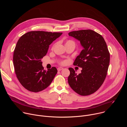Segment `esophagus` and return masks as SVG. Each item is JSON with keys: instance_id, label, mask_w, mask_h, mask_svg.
<instances>
[{"instance_id": "esophagus-1", "label": "esophagus", "mask_w": 127, "mask_h": 127, "mask_svg": "<svg viewBox=\"0 0 127 127\" xmlns=\"http://www.w3.org/2000/svg\"><path fill=\"white\" fill-rule=\"evenodd\" d=\"M63 69V68H62V67H59V68H57V70L58 71H61V70H62Z\"/></svg>"}]
</instances>
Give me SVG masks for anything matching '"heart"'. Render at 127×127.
I'll return each instance as SVG.
<instances>
[{
    "label": "heart",
    "instance_id": "obj_1",
    "mask_svg": "<svg viewBox=\"0 0 127 127\" xmlns=\"http://www.w3.org/2000/svg\"><path fill=\"white\" fill-rule=\"evenodd\" d=\"M73 45L75 46V42L71 40H68L65 42V45ZM66 62L65 61H61L60 62V63L61 65H64V64H65L66 63Z\"/></svg>",
    "mask_w": 127,
    "mask_h": 127
}]
</instances>
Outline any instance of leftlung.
I'll use <instances>...</instances> for the list:
<instances>
[{"label":"left lung","mask_w":127,"mask_h":127,"mask_svg":"<svg viewBox=\"0 0 127 127\" xmlns=\"http://www.w3.org/2000/svg\"><path fill=\"white\" fill-rule=\"evenodd\" d=\"M68 34L80 41L83 47L73 63L82 68L81 73L77 75L69 68L68 83L79 95H92L101 86L107 75L110 54L106 44L100 34L91 30L72 31Z\"/></svg>","instance_id":"8db88e82"}]
</instances>
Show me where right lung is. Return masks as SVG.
<instances>
[{
	"label": "right lung",
	"mask_w": 127,
	"mask_h": 127,
	"mask_svg": "<svg viewBox=\"0 0 127 127\" xmlns=\"http://www.w3.org/2000/svg\"><path fill=\"white\" fill-rule=\"evenodd\" d=\"M62 34L31 31L23 34L17 41L13 56L15 73L21 84L29 91H42L55 77L56 68L44 70L41 59L46 55L49 45Z\"/></svg>",
	"instance_id": "right-lung-1"
}]
</instances>
